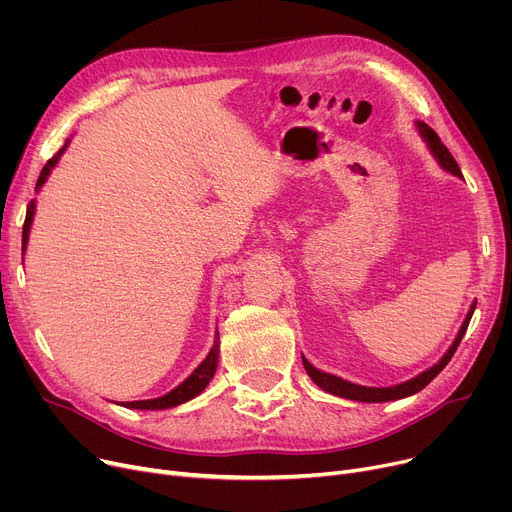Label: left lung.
<instances>
[{
  "label": "left lung",
  "instance_id": "obj_1",
  "mask_svg": "<svg viewBox=\"0 0 512 512\" xmlns=\"http://www.w3.org/2000/svg\"><path fill=\"white\" fill-rule=\"evenodd\" d=\"M417 126H419L421 137L427 141L429 149H432V153H434L436 159L440 161V166H442L444 170H448L450 174L463 178V172H461L459 164H456V159L452 157V153L448 151V147L440 141L436 130L429 128V126L423 124V122H417ZM475 305H477V303L471 305V309H469V313H467V317H465V321H463V326H461V330H459V336L454 338V342H452V346L446 351V355H444L434 367H429L427 371L419 373L417 378H413V380H409V382H405V384L390 386V388H367V386L351 384V382H346V380H342V378H336V375H332V373H324V371L315 369V367L303 357L305 371L309 373V378H311L321 390H326V392H330V394H334V396H342V398H351V400H359V402H386V400H398V398L411 396V394L423 390V388H425L429 382H432V380L436 378V375L448 365V361L452 359L454 351H456V348H459V344H461V340H463V336H465V332H467V328H469V321H471V315H473V311H475Z\"/></svg>",
  "mask_w": 512,
  "mask_h": 512
}]
</instances>
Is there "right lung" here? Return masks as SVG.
Segmentation results:
<instances>
[{
  "instance_id": "obj_1",
  "label": "right lung",
  "mask_w": 512,
  "mask_h": 512,
  "mask_svg": "<svg viewBox=\"0 0 512 512\" xmlns=\"http://www.w3.org/2000/svg\"><path fill=\"white\" fill-rule=\"evenodd\" d=\"M64 149H66V145H64L56 155H53V157L47 161V164L43 166V170H41V174H39V180H37V188L43 186V182L47 180L51 168L56 166V161L60 159V155L64 153ZM33 213H35V201H31L29 207H26V218H24V226H22V251H24V247H26V240H29V230H31V222H33ZM215 367H218V344H215V346L211 348V353L205 357V361H203L191 375H188V378H186L178 388H174V390L168 392L166 396H159V398H153V400H132V402H126L124 407H128V409H151V411H155V409H170V407L182 405V402L195 398L197 394H201V392L207 388V384L211 382L213 373H215Z\"/></svg>"
}]
</instances>
